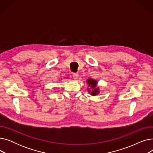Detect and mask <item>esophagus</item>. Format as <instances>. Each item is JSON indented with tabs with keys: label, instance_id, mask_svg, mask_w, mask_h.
I'll return each instance as SVG.
<instances>
[{
	"label": "esophagus",
	"instance_id": "obj_1",
	"mask_svg": "<svg viewBox=\"0 0 153 153\" xmlns=\"http://www.w3.org/2000/svg\"><path fill=\"white\" fill-rule=\"evenodd\" d=\"M72 76H73V78L75 80H77L79 77V74L78 73H73V75H72Z\"/></svg>",
	"mask_w": 153,
	"mask_h": 153
}]
</instances>
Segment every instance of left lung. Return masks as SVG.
Listing matches in <instances>:
<instances>
[{"mask_svg": "<svg viewBox=\"0 0 153 153\" xmlns=\"http://www.w3.org/2000/svg\"><path fill=\"white\" fill-rule=\"evenodd\" d=\"M87 83L88 85V88H87V91L91 95L95 96L99 94L100 89L97 87L98 82L96 80L92 78L87 79Z\"/></svg>", "mask_w": 153, "mask_h": 153, "instance_id": "obj_1", "label": "left lung"}]
</instances>
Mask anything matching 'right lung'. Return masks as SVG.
Instances as JSON below:
<instances>
[{"label":"right lung","instance_id":"right-lung-1","mask_svg":"<svg viewBox=\"0 0 153 153\" xmlns=\"http://www.w3.org/2000/svg\"><path fill=\"white\" fill-rule=\"evenodd\" d=\"M64 78H66V77H64ZM67 78H68V77H67Z\"/></svg>","mask_w":153,"mask_h":153}]
</instances>
